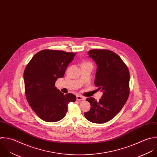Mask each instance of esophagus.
<instances>
[{
	"label": "esophagus",
	"mask_w": 157,
	"mask_h": 157,
	"mask_svg": "<svg viewBox=\"0 0 157 157\" xmlns=\"http://www.w3.org/2000/svg\"><path fill=\"white\" fill-rule=\"evenodd\" d=\"M76 99H77V100H79V101H81V100H84L86 98H85V97H82V96H81V95H77L76 96Z\"/></svg>",
	"instance_id": "esophagus-1"
}]
</instances>
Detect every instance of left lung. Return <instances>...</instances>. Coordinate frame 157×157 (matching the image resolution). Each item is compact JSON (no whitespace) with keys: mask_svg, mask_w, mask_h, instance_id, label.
<instances>
[{"mask_svg":"<svg viewBox=\"0 0 157 157\" xmlns=\"http://www.w3.org/2000/svg\"><path fill=\"white\" fill-rule=\"evenodd\" d=\"M88 54L97 66L94 84L103 95L98 101L92 97L86 99L91 108L84 116L91 122L104 124L114 117L127 102L130 73L121 58L111 51L92 49Z\"/></svg>","mask_w":157,"mask_h":157,"instance_id":"left-lung-1","label":"left lung"}]
</instances>
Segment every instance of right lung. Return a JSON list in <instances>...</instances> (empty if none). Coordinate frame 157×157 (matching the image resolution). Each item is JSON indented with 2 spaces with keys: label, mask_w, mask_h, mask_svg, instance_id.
Returning <instances> with one entry per match:
<instances>
[{
  "label": "right lung",
  "mask_w": 157,
  "mask_h": 157,
  "mask_svg": "<svg viewBox=\"0 0 157 157\" xmlns=\"http://www.w3.org/2000/svg\"><path fill=\"white\" fill-rule=\"evenodd\" d=\"M75 53L44 49L36 53L29 62L24 72L27 100L35 114L48 122L62 119L67 113L68 104L75 102L72 94L63 95L55 86L59 78L75 57Z\"/></svg>",
  "instance_id": "1"
}]
</instances>
